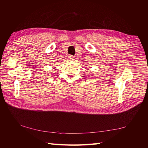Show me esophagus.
Segmentation results:
<instances>
[{
	"mask_svg": "<svg viewBox=\"0 0 148 148\" xmlns=\"http://www.w3.org/2000/svg\"><path fill=\"white\" fill-rule=\"evenodd\" d=\"M69 60H73V57L72 56H69Z\"/></svg>",
	"mask_w": 148,
	"mask_h": 148,
	"instance_id": "34e87169",
	"label": "esophagus"
}]
</instances>
